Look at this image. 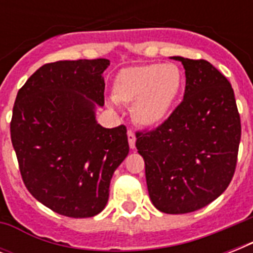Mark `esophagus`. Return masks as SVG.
Returning a JSON list of instances; mask_svg holds the SVG:
<instances>
[{
    "instance_id": "obj_1",
    "label": "esophagus",
    "mask_w": 253,
    "mask_h": 253,
    "mask_svg": "<svg viewBox=\"0 0 253 253\" xmlns=\"http://www.w3.org/2000/svg\"><path fill=\"white\" fill-rule=\"evenodd\" d=\"M127 138H128V144H130L131 148H135V140H136V138H135V132L134 130H127Z\"/></svg>"
}]
</instances>
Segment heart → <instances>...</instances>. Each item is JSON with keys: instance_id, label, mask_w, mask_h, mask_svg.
I'll use <instances>...</instances> for the list:
<instances>
[{"instance_id": "b5f03b06", "label": "heart", "mask_w": 253, "mask_h": 253, "mask_svg": "<svg viewBox=\"0 0 253 253\" xmlns=\"http://www.w3.org/2000/svg\"><path fill=\"white\" fill-rule=\"evenodd\" d=\"M182 85L184 77L177 65H135L117 75L113 97L118 102H134L135 121L144 126H155L170 114Z\"/></svg>"}]
</instances>
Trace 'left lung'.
I'll return each instance as SVG.
<instances>
[{
    "mask_svg": "<svg viewBox=\"0 0 253 253\" xmlns=\"http://www.w3.org/2000/svg\"><path fill=\"white\" fill-rule=\"evenodd\" d=\"M186 76L184 99L164 122L138 131L152 204L167 214L205 208L235 173L242 125L231 84L209 61L173 56Z\"/></svg>",
    "mask_w": 253,
    "mask_h": 253,
    "instance_id": "left-lung-1",
    "label": "left lung"
}]
</instances>
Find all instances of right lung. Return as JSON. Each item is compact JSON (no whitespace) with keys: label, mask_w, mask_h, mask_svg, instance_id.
<instances>
[{"label":"right lung","mask_w":253,"mask_h":253,"mask_svg":"<svg viewBox=\"0 0 253 253\" xmlns=\"http://www.w3.org/2000/svg\"><path fill=\"white\" fill-rule=\"evenodd\" d=\"M107 59L42 65L18 90L10 135L22 180L34 198L60 215L103 210L114 170L128 154L126 126L97 123L105 103Z\"/></svg>","instance_id":"add662e5"}]
</instances>
